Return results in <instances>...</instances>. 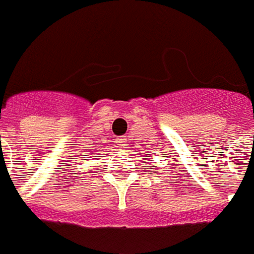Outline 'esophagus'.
I'll list each match as a JSON object with an SVG mask.
<instances>
[{"label": "esophagus", "instance_id": "esophagus-1", "mask_svg": "<svg viewBox=\"0 0 254 254\" xmlns=\"http://www.w3.org/2000/svg\"><path fill=\"white\" fill-rule=\"evenodd\" d=\"M117 144H119V146L124 148V146H127V141H125V138H120V140H117Z\"/></svg>", "mask_w": 254, "mask_h": 254}]
</instances>
